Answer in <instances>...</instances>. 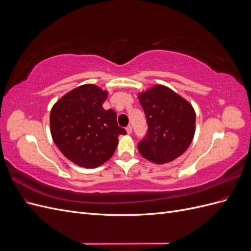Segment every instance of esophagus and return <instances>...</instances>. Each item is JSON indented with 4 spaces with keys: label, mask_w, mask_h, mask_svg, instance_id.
Returning <instances> with one entry per match:
<instances>
[{
    "label": "esophagus",
    "mask_w": 251,
    "mask_h": 251,
    "mask_svg": "<svg viewBox=\"0 0 251 251\" xmlns=\"http://www.w3.org/2000/svg\"><path fill=\"white\" fill-rule=\"evenodd\" d=\"M126 132H127V134H131L132 133V126H127L126 127Z\"/></svg>",
    "instance_id": "obj_1"
}]
</instances>
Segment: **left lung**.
<instances>
[{
	"mask_svg": "<svg viewBox=\"0 0 251 251\" xmlns=\"http://www.w3.org/2000/svg\"><path fill=\"white\" fill-rule=\"evenodd\" d=\"M148 132L139 153L158 164L173 161L186 151L195 135L196 114L185 100L169 88L156 86L139 95Z\"/></svg>",
	"mask_w": 251,
	"mask_h": 251,
	"instance_id": "obj_1",
	"label": "left lung"
}]
</instances>
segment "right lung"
I'll use <instances>...</instances> for the list:
<instances>
[{
  "instance_id": "1",
  "label": "right lung",
  "mask_w": 251,
  "mask_h": 251,
  "mask_svg": "<svg viewBox=\"0 0 251 251\" xmlns=\"http://www.w3.org/2000/svg\"><path fill=\"white\" fill-rule=\"evenodd\" d=\"M108 93L94 85H83L67 93L53 105L50 131L66 158L92 169L112 157L118 136L126 134L117 125L116 113L104 110Z\"/></svg>"
}]
</instances>
